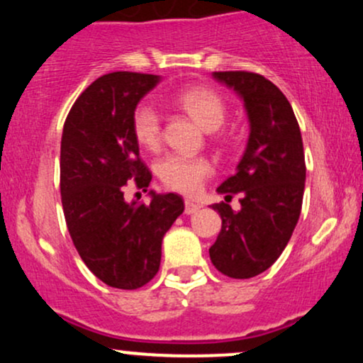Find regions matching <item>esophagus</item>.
Returning a JSON list of instances; mask_svg holds the SVG:
<instances>
[{
	"instance_id": "esophagus-1",
	"label": "esophagus",
	"mask_w": 363,
	"mask_h": 363,
	"mask_svg": "<svg viewBox=\"0 0 363 363\" xmlns=\"http://www.w3.org/2000/svg\"><path fill=\"white\" fill-rule=\"evenodd\" d=\"M200 203H197V202H194V200H189L186 199L185 200V214H189V216H191V214H195V212H199L200 211Z\"/></svg>"
}]
</instances>
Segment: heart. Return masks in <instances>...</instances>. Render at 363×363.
<instances>
[{
  "instance_id": "1",
  "label": "heart",
  "mask_w": 363,
  "mask_h": 363,
  "mask_svg": "<svg viewBox=\"0 0 363 363\" xmlns=\"http://www.w3.org/2000/svg\"><path fill=\"white\" fill-rule=\"evenodd\" d=\"M177 105L194 118L203 130H217L224 123L225 105L212 89L194 86L183 89L174 98ZM132 132L143 147L157 149L161 144V117L152 105L143 104L132 115ZM214 172L211 160L206 156L168 155L156 166L160 180L168 189L182 194H195L206 178Z\"/></svg>"
}]
</instances>
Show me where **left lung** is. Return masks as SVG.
<instances>
[{"mask_svg": "<svg viewBox=\"0 0 363 363\" xmlns=\"http://www.w3.org/2000/svg\"><path fill=\"white\" fill-rule=\"evenodd\" d=\"M212 76L241 98L250 135L236 173L217 189L225 194V202L241 194V208L233 211L224 202L212 206L223 228L208 255L220 274L251 279L274 265L299 220L304 147L292 106L272 81L246 71Z\"/></svg>", "mask_w": 363, "mask_h": 363, "instance_id": "left-lung-1", "label": "left lung"}]
</instances>
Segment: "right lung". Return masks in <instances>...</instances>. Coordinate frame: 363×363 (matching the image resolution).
<instances>
[{"instance_id":"obj_1","label":"right lung","mask_w":363,"mask_h":363,"mask_svg":"<svg viewBox=\"0 0 363 363\" xmlns=\"http://www.w3.org/2000/svg\"><path fill=\"white\" fill-rule=\"evenodd\" d=\"M160 81L127 71L101 76L74 101L62 129L61 199L71 240L93 275L123 291L157 274L163 236L185 208L177 194L151 190V202L140 206L123 199L127 182L146 191L152 178L132 115Z\"/></svg>"}]
</instances>
